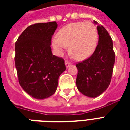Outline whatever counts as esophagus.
Here are the masks:
<instances>
[{"label": "esophagus", "instance_id": "esophagus-1", "mask_svg": "<svg viewBox=\"0 0 130 130\" xmlns=\"http://www.w3.org/2000/svg\"><path fill=\"white\" fill-rule=\"evenodd\" d=\"M70 65H71V63H70L69 61H65V66H66V67H67V68H68V67H69Z\"/></svg>", "mask_w": 130, "mask_h": 130}]
</instances>
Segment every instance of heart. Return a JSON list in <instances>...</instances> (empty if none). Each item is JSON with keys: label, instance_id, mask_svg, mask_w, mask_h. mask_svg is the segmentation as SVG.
<instances>
[{"label": "heart", "instance_id": "heart-1", "mask_svg": "<svg viewBox=\"0 0 130 130\" xmlns=\"http://www.w3.org/2000/svg\"><path fill=\"white\" fill-rule=\"evenodd\" d=\"M98 41V31L90 21L71 23L62 27L57 38L52 40V46L58 54L63 53L65 46H69L71 57L83 61L92 55Z\"/></svg>", "mask_w": 130, "mask_h": 130}]
</instances>
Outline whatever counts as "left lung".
<instances>
[{"label": "left lung", "mask_w": 130, "mask_h": 130, "mask_svg": "<svg viewBox=\"0 0 130 130\" xmlns=\"http://www.w3.org/2000/svg\"><path fill=\"white\" fill-rule=\"evenodd\" d=\"M94 23L98 24V45L90 57L76 65L77 89L82 94L92 98L100 96L109 87L115 63L111 37L103 25L96 21Z\"/></svg>", "instance_id": "8db88e82"}]
</instances>
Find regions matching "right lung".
<instances>
[{
  "instance_id": "obj_1",
  "label": "right lung",
  "mask_w": 130,
  "mask_h": 130,
  "mask_svg": "<svg viewBox=\"0 0 130 130\" xmlns=\"http://www.w3.org/2000/svg\"><path fill=\"white\" fill-rule=\"evenodd\" d=\"M57 25L56 21L29 25L15 43V62L19 84L36 99L54 94L59 76L66 69L65 61L51 51V38Z\"/></svg>"
}]
</instances>
